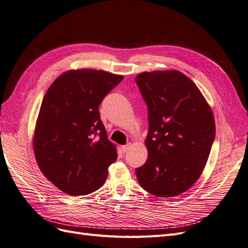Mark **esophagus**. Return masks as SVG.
<instances>
[{
    "label": "esophagus",
    "mask_w": 248,
    "mask_h": 248,
    "mask_svg": "<svg viewBox=\"0 0 248 248\" xmlns=\"http://www.w3.org/2000/svg\"><path fill=\"white\" fill-rule=\"evenodd\" d=\"M130 146H131V144H127V145H125V146H122V151H123V153H126L127 151H128V149L130 148Z\"/></svg>",
    "instance_id": "1"
}]
</instances>
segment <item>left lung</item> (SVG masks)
Here are the masks:
<instances>
[{
	"label": "left lung",
	"mask_w": 248,
	"mask_h": 248,
	"mask_svg": "<svg viewBox=\"0 0 248 248\" xmlns=\"http://www.w3.org/2000/svg\"><path fill=\"white\" fill-rule=\"evenodd\" d=\"M148 107V159L136 170L140 186L159 198L188 190L202 175L215 138L211 108L196 84L178 70L136 78Z\"/></svg>",
	"instance_id": "obj_1"
}]
</instances>
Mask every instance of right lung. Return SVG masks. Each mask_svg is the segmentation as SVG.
I'll use <instances>...</instances> for the list:
<instances>
[{"mask_svg":"<svg viewBox=\"0 0 248 248\" xmlns=\"http://www.w3.org/2000/svg\"><path fill=\"white\" fill-rule=\"evenodd\" d=\"M122 79L103 70H68L44 95L33 137L35 158L42 174L63 192L86 196L106 181L118 154L98 108Z\"/></svg>","mask_w":248,"mask_h":248,"instance_id":"obj_1","label":"right lung"}]
</instances>
